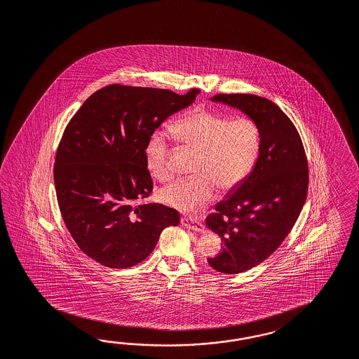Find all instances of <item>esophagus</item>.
Listing matches in <instances>:
<instances>
[{
    "label": "esophagus",
    "mask_w": 359,
    "mask_h": 359,
    "mask_svg": "<svg viewBox=\"0 0 359 359\" xmlns=\"http://www.w3.org/2000/svg\"><path fill=\"white\" fill-rule=\"evenodd\" d=\"M182 224L187 227V229L194 230V231H197V233L204 231V224H203V222H200V221H197L194 218H191V217H182Z\"/></svg>",
    "instance_id": "34e87169"
}]
</instances>
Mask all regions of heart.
Returning <instances> with one entry per match:
<instances>
[{
    "mask_svg": "<svg viewBox=\"0 0 359 359\" xmlns=\"http://www.w3.org/2000/svg\"><path fill=\"white\" fill-rule=\"evenodd\" d=\"M177 141L197 151L194 176L163 187L158 197L165 205L192 213L215 194L217 187L233 191L252 171L260 150L259 128L250 118H235L198 107L171 126ZM168 144L162 130L153 132L145 147L146 167L150 175L165 182L171 176L167 162Z\"/></svg>",
    "mask_w": 359,
    "mask_h": 359,
    "instance_id": "1",
    "label": "heart"
}]
</instances>
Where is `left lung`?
Wrapping results in <instances>:
<instances>
[{
    "instance_id": "1",
    "label": "left lung",
    "mask_w": 359,
    "mask_h": 359,
    "mask_svg": "<svg viewBox=\"0 0 359 359\" xmlns=\"http://www.w3.org/2000/svg\"><path fill=\"white\" fill-rule=\"evenodd\" d=\"M212 102L242 111L260 133L252 171L206 217V226L223 243L209 265L238 274L266 260L290 233L307 198L309 165L297 128L269 99L218 94Z\"/></svg>"
}]
</instances>
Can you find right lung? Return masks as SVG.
Listing matches in <instances>:
<instances>
[{
    "label": "right lung",
    "mask_w": 359,
    "mask_h": 359,
    "mask_svg": "<svg viewBox=\"0 0 359 359\" xmlns=\"http://www.w3.org/2000/svg\"><path fill=\"white\" fill-rule=\"evenodd\" d=\"M198 93L109 85L69 121L53 167L56 196L69 233L93 260L130 268L151 253L165 227L179 224L172 208L137 203L153 191L149 137Z\"/></svg>",
    "instance_id": "add662e5"
}]
</instances>
